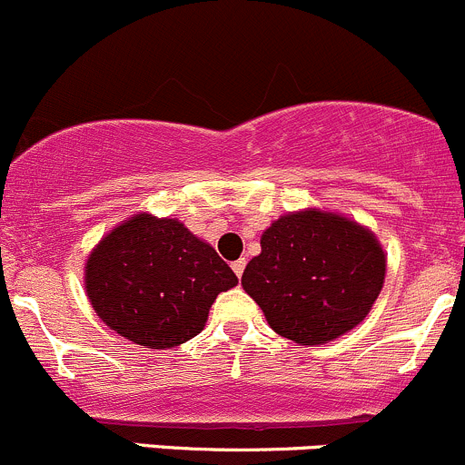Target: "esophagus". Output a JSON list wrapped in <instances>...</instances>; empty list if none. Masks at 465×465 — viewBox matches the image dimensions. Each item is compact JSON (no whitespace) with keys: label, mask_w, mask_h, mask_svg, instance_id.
I'll return each mask as SVG.
<instances>
[{"label":"esophagus","mask_w":465,"mask_h":465,"mask_svg":"<svg viewBox=\"0 0 465 465\" xmlns=\"http://www.w3.org/2000/svg\"><path fill=\"white\" fill-rule=\"evenodd\" d=\"M243 268H246V260L232 262V271H234V275H237V277L243 275Z\"/></svg>","instance_id":"obj_1"}]
</instances>
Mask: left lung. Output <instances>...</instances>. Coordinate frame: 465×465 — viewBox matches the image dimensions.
Wrapping results in <instances>:
<instances>
[{
	"mask_svg": "<svg viewBox=\"0 0 465 465\" xmlns=\"http://www.w3.org/2000/svg\"><path fill=\"white\" fill-rule=\"evenodd\" d=\"M242 286L282 338L324 344L370 313L385 282V252L370 228L318 208L280 217L262 234Z\"/></svg>",
	"mask_w": 465,
	"mask_h": 465,
	"instance_id": "left-lung-1",
	"label": "left lung"
}]
</instances>
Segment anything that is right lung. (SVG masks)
Wrapping results in <instances>:
<instances>
[{"label":"right lung","instance_id":"right-lung-1","mask_svg":"<svg viewBox=\"0 0 465 465\" xmlns=\"http://www.w3.org/2000/svg\"><path fill=\"white\" fill-rule=\"evenodd\" d=\"M237 275L176 219L141 213L100 239L84 266L89 302L109 329L147 349L201 333L208 311Z\"/></svg>","mask_w":465,"mask_h":465}]
</instances>
